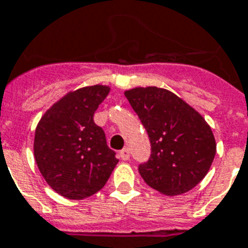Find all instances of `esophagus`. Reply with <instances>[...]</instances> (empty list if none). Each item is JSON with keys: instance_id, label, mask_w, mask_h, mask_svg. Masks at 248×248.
Listing matches in <instances>:
<instances>
[{"instance_id": "esophagus-1", "label": "esophagus", "mask_w": 248, "mask_h": 248, "mask_svg": "<svg viewBox=\"0 0 248 248\" xmlns=\"http://www.w3.org/2000/svg\"><path fill=\"white\" fill-rule=\"evenodd\" d=\"M120 156H121V158L124 160V161H127L128 158H130V149L124 148L120 152Z\"/></svg>"}]
</instances>
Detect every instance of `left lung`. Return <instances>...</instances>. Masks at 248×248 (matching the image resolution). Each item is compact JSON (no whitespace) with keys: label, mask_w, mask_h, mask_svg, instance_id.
<instances>
[{"label":"left lung","mask_w":248,"mask_h":248,"mask_svg":"<svg viewBox=\"0 0 248 248\" xmlns=\"http://www.w3.org/2000/svg\"><path fill=\"white\" fill-rule=\"evenodd\" d=\"M148 134L151 155L139 164L149 187L165 195L190 191L205 177L216 155L212 130L177 94L147 87L124 92Z\"/></svg>","instance_id":"1"}]
</instances>
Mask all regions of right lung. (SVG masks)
<instances>
[{
    "instance_id": "1",
    "label": "right lung",
    "mask_w": 248,
    "mask_h": 248,
    "mask_svg": "<svg viewBox=\"0 0 248 248\" xmlns=\"http://www.w3.org/2000/svg\"><path fill=\"white\" fill-rule=\"evenodd\" d=\"M109 91L107 86H91L70 92L36 127V164L49 186L67 199H84L100 191L118 162L105 132L93 121Z\"/></svg>"
}]
</instances>
